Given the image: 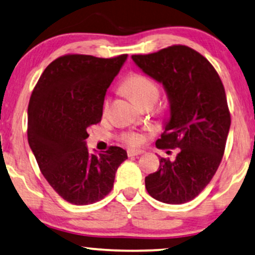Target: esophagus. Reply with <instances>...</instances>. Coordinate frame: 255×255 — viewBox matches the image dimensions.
I'll list each match as a JSON object with an SVG mask.
<instances>
[{
    "label": "esophagus",
    "instance_id": "esophagus-1",
    "mask_svg": "<svg viewBox=\"0 0 255 255\" xmlns=\"http://www.w3.org/2000/svg\"><path fill=\"white\" fill-rule=\"evenodd\" d=\"M127 153H128V156H137V155H141V154H143L144 151L141 149H128Z\"/></svg>",
    "mask_w": 255,
    "mask_h": 255
}]
</instances>
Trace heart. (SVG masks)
I'll list each match as a JSON object with an SVG mask.
<instances>
[{"label": "heart", "mask_w": 255, "mask_h": 255, "mask_svg": "<svg viewBox=\"0 0 255 255\" xmlns=\"http://www.w3.org/2000/svg\"><path fill=\"white\" fill-rule=\"evenodd\" d=\"M122 89L138 106L151 101L156 102L160 94L155 83L141 74H133L128 77ZM124 140L130 144H137L141 141V136L136 133H129L124 135Z\"/></svg>", "instance_id": "1"}]
</instances>
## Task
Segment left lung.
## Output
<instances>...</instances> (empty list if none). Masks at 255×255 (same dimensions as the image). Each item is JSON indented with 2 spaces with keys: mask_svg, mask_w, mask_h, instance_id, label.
Returning <instances> with one entry per match:
<instances>
[{
  "mask_svg": "<svg viewBox=\"0 0 255 255\" xmlns=\"http://www.w3.org/2000/svg\"><path fill=\"white\" fill-rule=\"evenodd\" d=\"M131 59L168 99L169 117L156 147L179 148L175 160L160 157L159 169L144 179L146 189L165 204H185L208 185L224 155L231 127L224 85L209 61L186 46Z\"/></svg>",
  "mask_w": 255,
  "mask_h": 255,
  "instance_id": "1",
  "label": "left lung"
}]
</instances>
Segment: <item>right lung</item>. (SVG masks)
<instances>
[{
	"label": "right lung",
	"mask_w": 255,
	"mask_h": 255,
	"mask_svg": "<svg viewBox=\"0 0 255 255\" xmlns=\"http://www.w3.org/2000/svg\"><path fill=\"white\" fill-rule=\"evenodd\" d=\"M128 55L61 56L44 69L28 106V142L54 191L73 205L100 201L112 191L127 151L90 153L87 130L101 121L106 92Z\"/></svg>",
	"instance_id": "1"
}]
</instances>
